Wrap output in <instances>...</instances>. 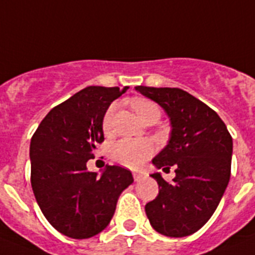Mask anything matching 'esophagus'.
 <instances>
[{"mask_svg": "<svg viewBox=\"0 0 255 255\" xmlns=\"http://www.w3.org/2000/svg\"><path fill=\"white\" fill-rule=\"evenodd\" d=\"M143 177H145V176H143L142 173H140V172H133V180L136 181V182H140Z\"/></svg>", "mask_w": 255, "mask_h": 255, "instance_id": "1", "label": "esophagus"}]
</instances>
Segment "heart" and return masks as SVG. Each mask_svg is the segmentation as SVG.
I'll return each mask as SVG.
<instances>
[{
    "mask_svg": "<svg viewBox=\"0 0 255 255\" xmlns=\"http://www.w3.org/2000/svg\"><path fill=\"white\" fill-rule=\"evenodd\" d=\"M132 108L143 123L158 122L160 118L159 106L149 99H142V97L134 99L132 101ZM114 112L115 105L113 104L106 109L103 117L101 127H103L105 134H109L112 132ZM152 151H154V146L150 141L123 138V140L115 142L110 147V158L113 161L123 165V167L130 168V169H138L151 156Z\"/></svg>",
    "mask_w": 255,
    "mask_h": 255,
    "instance_id": "heart-1",
    "label": "heart"
}]
</instances>
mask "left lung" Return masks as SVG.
<instances>
[{
	"instance_id": "8db88e82",
	"label": "left lung",
	"mask_w": 255,
	"mask_h": 255,
	"mask_svg": "<svg viewBox=\"0 0 255 255\" xmlns=\"http://www.w3.org/2000/svg\"><path fill=\"white\" fill-rule=\"evenodd\" d=\"M136 90L158 103L172 125L169 142L152 163L163 169L176 167L173 182L151 174L159 194L145 205L146 216L159 234L189 236L213 216L229 185L232 137L213 109L181 88Z\"/></svg>"
}]
</instances>
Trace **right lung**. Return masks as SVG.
<instances>
[{"instance_id": "right-lung-1", "label": "right lung", "mask_w": 255, "mask_h": 255, "mask_svg": "<svg viewBox=\"0 0 255 255\" xmlns=\"http://www.w3.org/2000/svg\"><path fill=\"white\" fill-rule=\"evenodd\" d=\"M128 87L90 86L55 106L30 140V183L51 226L72 239H88L112 221L119 195L133 182L129 170L87 169L104 141L103 117Z\"/></svg>"}]
</instances>
